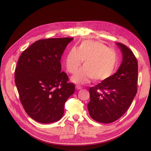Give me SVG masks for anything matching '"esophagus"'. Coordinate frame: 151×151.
Here are the masks:
<instances>
[{
	"label": "esophagus",
	"instance_id": "obj_1",
	"mask_svg": "<svg viewBox=\"0 0 151 151\" xmlns=\"http://www.w3.org/2000/svg\"><path fill=\"white\" fill-rule=\"evenodd\" d=\"M76 89L77 90H81V89H82V87L80 85H76Z\"/></svg>",
	"mask_w": 151,
	"mask_h": 151
}]
</instances>
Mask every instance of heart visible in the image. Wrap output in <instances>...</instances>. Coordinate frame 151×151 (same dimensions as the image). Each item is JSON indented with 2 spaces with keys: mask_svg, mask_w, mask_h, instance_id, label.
Segmentation results:
<instances>
[{
  "mask_svg": "<svg viewBox=\"0 0 151 151\" xmlns=\"http://www.w3.org/2000/svg\"><path fill=\"white\" fill-rule=\"evenodd\" d=\"M84 61V67L72 76V81L84 84L91 79L95 82L108 79L115 71L117 56L115 51L108 49L99 42H83L78 50L72 48L67 55L65 66L67 71L73 73Z\"/></svg>",
  "mask_w": 151,
  "mask_h": 151,
  "instance_id": "heart-1",
  "label": "heart"
}]
</instances>
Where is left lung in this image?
<instances>
[{
    "label": "left lung",
    "instance_id": "8db88e82",
    "mask_svg": "<svg viewBox=\"0 0 151 151\" xmlns=\"http://www.w3.org/2000/svg\"><path fill=\"white\" fill-rule=\"evenodd\" d=\"M122 54V62L115 73L90 88L88 109L99 122L109 124L127 111L137 92L138 62L127 47L116 43Z\"/></svg>",
    "mask_w": 151,
    "mask_h": 151
}]
</instances>
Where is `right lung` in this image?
<instances>
[{
  "instance_id": "right-lung-1",
  "label": "right lung",
  "mask_w": 151,
  "mask_h": 151,
  "mask_svg": "<svg viewBox=\"0 0 151 151\" xmlns=\"http://www.w3.org/2000/svg\"><path fill=\"white\" fill-rule=\"evenodd\" d=\"M72 38H48L36 41L22 53L18 61L14 82L21 103L27 115L43 124L60 120L65 102L74 93L61 72V56Z\"/></svg>"
}]
</instances>
